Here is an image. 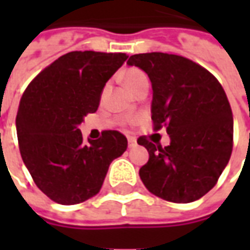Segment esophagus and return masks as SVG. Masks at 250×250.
Listing matches in <instances>:
<instances>
[{"label":"esophagus","instance_id":"obj_1","mask_svg":"<svg viewBox=\"0 0 250 250\" xmlns=\"http://www.w3.org/2000/svg\"><path fill=\"white\" fill-rule=\"evenodd\" d=\"M127 139H128V147H130V148H134V147H136V145H138V143H136V139L134 138V136H128Z\"/></svg>","mask_w":250,"mask_h":250}]
</instances>
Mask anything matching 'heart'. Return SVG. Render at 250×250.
I'll return each instance as SVG.
<instances>
[{
    "label": "heart",
    "mask_w": 250,
    "mask_h": 250,
    "mask_svg": "<svg viewBox=\"0 0 250 250\" xmlns=\"http://www.w3.org/2000/svg\"><path fill=\"white\" fill-rule=\"evenodd\" d=\"M123 80H125V84L128 87V89H132L134 87H136L139 83H142L143 80H147L146 75L143 73L139 69H135V68H131V69H127L123 75Z\"/></svg>",
    "instance_id": "obj_1"
}]
</instances>
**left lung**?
<instances>
[{
    "mask_svg": "<svg viewBox=\"0 0 250 250\" xmlns=\"http://www.w3.org/2000/svg\"><path fill=\"white\" fill-rule=\"evenodd\" d=\"M151 82V119L155 130L167 125L170 145L145 136L148 151L139 175L148 191L170 202L197 201L214 188L230 159L233 115L224 88L209 71L178 55H132L127 62Z\"/></svg>",
    "mask_w": 250,
    "mask_h": 250,
    "instance_id": "1",
    "label": "left lung"
}]
</instances>
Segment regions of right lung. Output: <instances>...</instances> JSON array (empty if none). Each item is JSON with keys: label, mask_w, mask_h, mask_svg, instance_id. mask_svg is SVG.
Wrapping results in <instances>:
<instances>
[{"label": "right lung", "mask_w": 250, "mask_h": 250, "mask_svg": "<svg viewBox=\"0 0 250 250\" xmlns=\"http://www.w3.org/2000/svg\"><path fill=\"white\" fill-rule=\"evenodd\" d=\"M128 59L125 53L69 52L35 77L16 118L20 152L46 197L75 205L99 193L111 162L127 148L118 131L83 142L79 125L100 103L105 83Z\"/></svg>", "instance_id": "obj_1"}]
</instances>
